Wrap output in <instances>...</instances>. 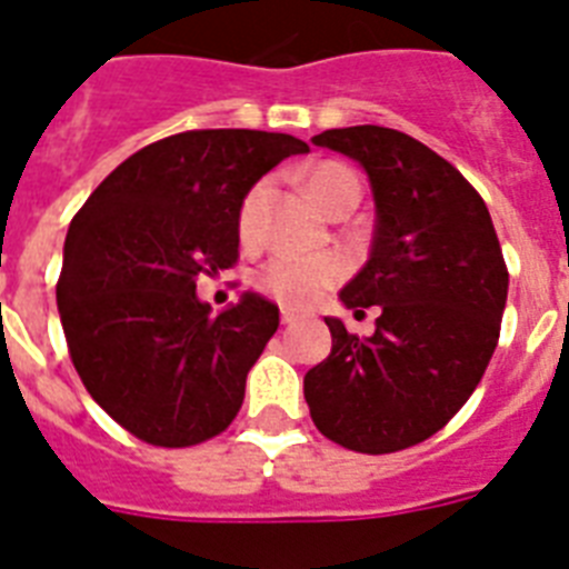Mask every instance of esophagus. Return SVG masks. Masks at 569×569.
Wrapping results in <instances>:
<instances>
[{
	"instance_id": "34e87169",
	"label": "esophagus",
	"mask_w": 569,
	"mask_h": 569,
	"mask_svg": "<svg viewBox=\"0 0 569 569\" xmlns=\"http://www.w3.org/2000/svg\"><path fill=\"white\" fill-rule=\"evenodd\" d=\"M280 319H283V325H295V321L301 319V312L292 310V307H283V310H280Z\"/></svg>"
}]
</instances>
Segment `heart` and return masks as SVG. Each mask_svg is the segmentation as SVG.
Segmentation results:
<instances>
[{
	"mask_svg": "<svg viewBox=\"0 0 569 569\" xmlns=\"http://www.w3.org/2000/svg\"><path fill=\"white\" fill-rule=\"evenodd\" d=\"M307 186H310V194L316 197V203H321L333 189H339V186H357V180L348 168L328 162L312 168L310 177H307ZM262 194H266V186H257V189H250V194L241 203L239 227L244 236L253 230ZM339 277H342V262L337 257H328V253H310V257L283 253V257L268 259L262 271H259L257 283L262 292H268L280 303L310 307V303H316L321 295L328 292L330 286L337 283Z\"/></svg>",
	"mask_w": 569,
	"mask_h": 569,
	"instance_id": "b5f03b06",
	"label": "heart"
}]
</instances>
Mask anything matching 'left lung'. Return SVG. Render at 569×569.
I'll list each match as a JSON object with an SVG mask.
<instances>
[{"instance_id":"left-lung-1","label":"left lung","mask_w":569,"mask_h":569,"mask_svg":"<svg viewBox=\"0 0 569 569\" xmlns=\"http://www.w3.org/2000/svg\"><path fill=\"white\" fill-rule=\"evenodd\" d=\"M312 144L369 177L372 248L339 301L380 316L372 337L325 319L333 348L303 375V398L328 440L387 455L467 405L499 342L508 268L485 200L431 147L387 127L328 129Z\"/></svg>"}]
</instances>
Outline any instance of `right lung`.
<instances>
[{"instance_id":"right-lung-1","label":"right lung","mask_w":569,"mask_h":569,"mask_svg":"<svg viewBox=\"0 0 569 569\" xmlns=\"http://www.w3.org/2000/svg\"><path fill=\"white\" fill-rule=\"evenodd\" d=\"M301 138L197 129L132 153L97 186L64 239L58 316L84 389L138 440L182 449L221 433L280 325L244 292L212 312L197 277L239 257L248 191Z\"/></svg>"}]
</instances>
